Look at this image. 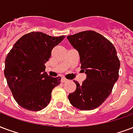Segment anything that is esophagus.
Segmentation results:
<instances>
[{"label":"esophagus","instance_id":"obj_1","mask_svg":"<svg viewBox=\"0 0 133 133\" xmlns=\"http://www.w3.org/2000/svg\"><path fill=\"white\" fill-rule=\"evenodd\" d=\"M68 80L67 79H66V78H62V83H66V82Z\"/></svg>","mask_w":133,"mask_h":133}]
</instances>
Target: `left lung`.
<instances>
[{
	"mask_svg": "<svg viewBox=\"0 0 133 133\" xmlns=\"http://www.w3.org/2000/svg\"><path fill=\"white\" fill-rule=\"evenodd\" d=\"M67 39L79 54L81 68L86 74L81 84L74 81L76 89L68 98L76 108L92 110L106 100L118 78L117 52L109 40L94 31L68 36Z\"/></svg>",
	"mask_w": 133,
	"mask_h": 133,
	"instance_id": "obj_1",
	"label": "left lung"
}]
</instances>
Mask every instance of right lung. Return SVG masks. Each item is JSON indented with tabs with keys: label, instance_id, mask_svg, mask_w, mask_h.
<instances>
[{
	"label": "right lung",
	"instance_id": "add662e5",
	"mask_svg": "<svg viewBox=\"0 0 133 133\" xmlns=\"http://www.w3.org/2000/svg\"><path fill=\"white\" fill-rule=\"evenodd\" d=\"M64 38L31 32L14 44L6 57L4 75L14 99L20 107L40 111L48 105L52 90L60 84L61 78L48 76L44 64L49 60L52 50Z\"/></svg>",
	"mask_w": 133,
	"mask_h": 133
}]
</instances>
